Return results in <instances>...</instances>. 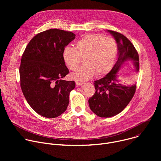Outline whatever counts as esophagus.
<instances>
[{
  "label": "esophagus",
  "instance_id": "34e87169",
  "mask_svg": "<svg viewBox=\"0 0 161 161\" xmlns=\"http://www.w3.org/2000/svg\"><path fill=\"white\" fill-rule=\"evenodd\" d=\"M83 83H83V82H80V81H76V86H81V85H82Z\"/></svg>",
  "mask_w": 161,
  "mask_h": 161
}]
</instances>
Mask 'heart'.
I'll use <instances>...</instances> for the list:
<instances>
[{
  "label": "heart",
  "instance_id": "obj_1",
  "mask_svg": "<svg viewBox=\"0 0 161 161\" xmlns=\"http://www.w3.org/2000/svg\"><path fill=\"white\" fill-rule=\"evenodd\" d=\"M117 44L113 38L100 34H87L75 43V48L66 46L62 52L63 60L71 70H75L84 57L85 65L71 74L78 81H86L96 73L107 75L112 69L117 54Z\"/></svg>",
  "mask_w": 161,
  "mask_h": 161
}]
</instances>
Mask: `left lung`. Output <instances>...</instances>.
<instances>
[{
    "label": "left lung",
    "instance_id": "1",
    "mask_svg": "<svg viewBox=\"0 0 161 161\" xmlns=\"http://www.w3.org/2000/svg\"><path fill=\"white\" fill-rule=\"evenodd\" d=\"M118 44L119 57L111 71L94 84V95L88 100L90 109L100 117H111L120 113L133 97L136 85L126 86L120 83L117 72L125 62L132 60L137 71H139V55L132 42L123 34L107 31Z\"/></svg>",
    "mask_w": 161,
    "mask_h": 161
}]
</instances>
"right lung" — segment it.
<instances>
[{
	"label": "right lung",
	"mask_w": 161,
	"mask_h": 161,
	"mask_svg": "<svg viewBox=\"0 0 161 161\" xmlns=\"http://www.w3.org/2000/svg\"><path fill=\"white\" fill-rule=\"evenodd\" d=\"M75 39V34L52 29L40 32L29 42L19 66L20 86L27 103L40 115L60 116L69 103L74 81H65L69 71L62 52Z\"/></svg>",
	"instance_id": "add662e5"
}]
</instances>
